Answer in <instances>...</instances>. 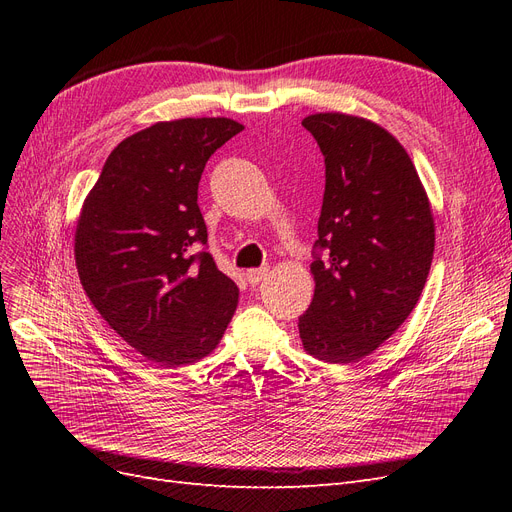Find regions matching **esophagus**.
I'll return each mask as SVG.
<instances>
[{"label":"esophagus","mask_w":512,"mask_h":512,"mask_svg":"<svg viewBox=\"0 0 512 512\" xmlns=\"http://www.w3.org/2000/svg\"><path fill=\"white\" fill-rule=\"evenodd\" d=\"M247 275V282H250V284H260L262 280H265V277L269 275V267H260V269H250V271H247L245 273Z\"/></svg>","instance_id":"1"}]
</instances>
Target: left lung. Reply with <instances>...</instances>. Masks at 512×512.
I'll return each mask as SVG.
<instances>
[{
    "label": "left lung",
    "mask_w": 512,
    "mask_h": 512,
    "mask_svg": "<svg viewBox=\"0 0 512 512\" xmlns=\"http://www.w3.org/2000/svg\"><path fill=\"white\" fill-rule=\"evenodd\" d=\"M301 123L322 151L327 181L309 267L316 290L299 335L320 361L356 363L418 303L436 224L416 168L391 132L346 113H316Z\"/></svg>",
    "instance_id": "left-lung-1"
}]
</instances>
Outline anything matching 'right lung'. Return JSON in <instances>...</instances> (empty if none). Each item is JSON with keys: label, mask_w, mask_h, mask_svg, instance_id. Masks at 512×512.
<instances>
[{"label": "right lung", "mask_w": 512, "mask_h": 512, "mask_svg": "<svg viewBox=\"0 0 512 512\" xmlns=\"http://www.w3.org/2000/svg\"><path fill=\"white\" fill-rule=\"evenodd\" d=\"M241 130L226 117H185L123 138L76 222L74 258L89 301L160 367L211 354L237 309V284L194 250L207 245L200 175Z\"/></svg>", "instance_id": "add662e5"}]
</instances>
